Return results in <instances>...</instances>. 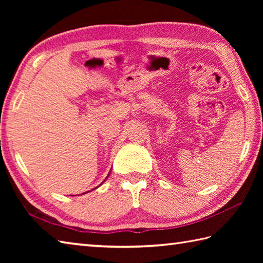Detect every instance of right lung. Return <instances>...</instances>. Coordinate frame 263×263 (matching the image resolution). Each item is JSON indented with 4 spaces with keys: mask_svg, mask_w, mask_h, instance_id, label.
I'll return each mask as SVG.
<instances>
[{
    "mask_svg": "<svg viewBox=\"0 0 263 263\" xmlns=\"http://www.w3.org/2000/svg\"><path fill=\"white\" fill-rule=\"evenodd\" d=\"M108 175H109V174H108ZM107 177H108V176H107ZM107 177H106V178H107ZM106 178H105V180H106ZM103 183H104V181H103ZM97 187H98V186H97ZM97 187H95V189H97ZM95 189H93V190H95Z\"/></svg>",
    "mask_w": 263,
    "mask_h": 263,
    "instance_id": "add662e5",
    "label": "right lung"
}]
</instances>
